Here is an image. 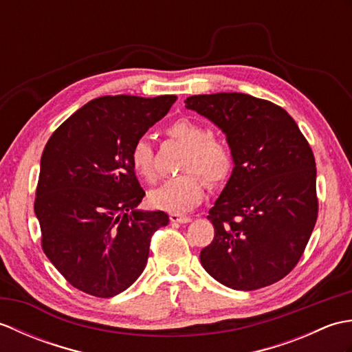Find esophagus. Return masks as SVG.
I'll use <instances>...</instances> for the list:
<instances>
[{"label":"esophagus","instance_id":"obj_1","mask_svg":"<svg viewBox=\"0 0 352 352\" xmlns=\"http://www.w3.org/2000/svg\"><path fill=\"white\" fill-rule=\"evenodd\" d=\"M169 219H170V222H178V223H188L192 221L190 216H184V214H178V213H170Z\"/></svg>","mask_w":352,"mask_h":352}]
</instances>
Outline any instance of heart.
Masks as SVG:
<instances>
[{
  "mask_svg": "<svg viewBox=\"0 0 352 352\" xmlns=\"http://www.w3.org/2000/svg\"><path fill=\"white\" fill-rule=\"evenodd\" d=\"M168 136L186 148L182 172L149 193V203L155 208L169 212H186L201 203L204 184L201 175L210 186H219L233 170V153L227 142L212 138V131L192 119H178L168 126ZM133 169L144 180H155L154 151L146 139L134 142L130 153Z\"/></svg>",
  "mask_w": 352,
  "mask_h": 352,
  "instance_id": "obj_1",
  "label": "heart"
}]
</instances>
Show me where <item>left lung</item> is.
Segmentation results:
<instances>
[{"label": "left lung", "instance_id": "1", "mask_svg": "<svg viewBox=\"0 0 352 352\" xmlns=\"http://www.w3.org/2000/svg\"><path fill=\"white\" fill-rule=\"evenodd\" d=\"M184 102L219 126L234 160L208 210L214 237L201 251V265L234 290L280 281L301 258L318 218L309 142L286 110L256 96L222 92Z\"/></svg>", "mask_w": 352, "mask_h": 352}]
</instances>
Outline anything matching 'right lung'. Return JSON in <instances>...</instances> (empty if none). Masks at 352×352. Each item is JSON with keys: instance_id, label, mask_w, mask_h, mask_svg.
<instances>
[{"instance_id": "right-lung-1", "label": "right lung", "mask_w": 352, "mask_h": 352, "mask_svg": "<svg viewBox=\"0 0 352 352\" xmlns=\"http://www.w3.org/2000/svg\"><path fill=\"white\" fill-rule=\"evenodd\" d=\"M175 95L101 96L52 133L41 159L34 213L43 252L74 287L111 298L144 272L164 212L138 207L134 142L168 113Z\"/></svg>"}]
</instances>
